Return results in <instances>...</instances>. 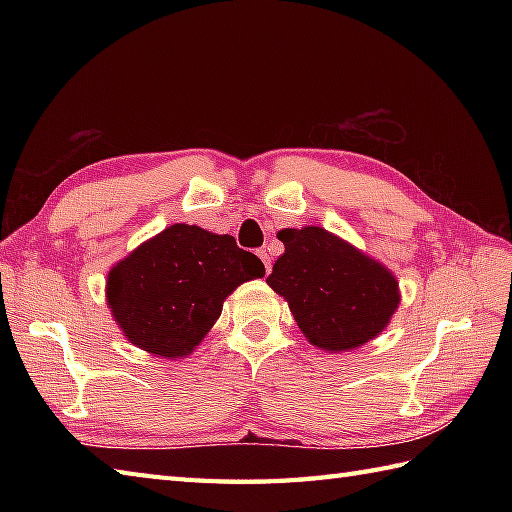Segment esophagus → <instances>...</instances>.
<instances>
[{"mask_svg": "<svg viewBox=\"0 0 512 512\" xmlns=\"http://www.w3.org/2000/svg\"><path fill=\"white\" fill-rule=\"evenodd\" d=\"M257 257L264 262L266 273H270V255H268V250H266V248H259V250H257Z\"/></svg>", "mask_w": 512, "mask_h": 512, "instance_id": "34e87169", "label": "esophagus"}]
</instances>
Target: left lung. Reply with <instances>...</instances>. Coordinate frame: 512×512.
Listing matches in <instances>:
<instances>
[{"instance_id":"obj_1","label":"left lung","mask_w":512,"mask_h":512,"mask_svg":"<svg viewBox=\"0 0 512 512\" xmlns=\"http://www.w3.org/2000/svg\"><path fill=\"white\" fill-rule=\"evenodd\" d=\"M286 250L266 284L290 306L306 339L325 352H350L387 328L400 303L396 277L321 226L284 228Z\"/></svg>"}]
</instances>
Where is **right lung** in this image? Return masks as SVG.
<instances>
[{
    "label": "right lung",
    "mask_w": 512,
    "mask_h": 512,
    "mask_svg": "<svg viewBox=\"0 0 512 512\" xmlns=\"http://www.w3.org/2000/svg\"><path fill=\"white\" fill-rule=\"evenodd\" d=\"M262 259L231 235L173 224L107 275V306L125 339L165 358L189 356L244 281L264 277Z\"/></svg>",
    "instance_id": "1"
}]
</instances>
